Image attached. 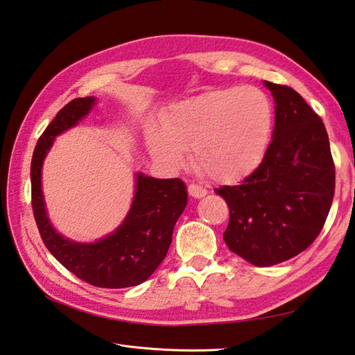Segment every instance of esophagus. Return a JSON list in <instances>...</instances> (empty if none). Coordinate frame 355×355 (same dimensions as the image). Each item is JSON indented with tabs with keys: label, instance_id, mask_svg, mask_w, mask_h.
Wrapping results in <instances>:
<instances>
[{
	"label": "esophagus",
	"instance_id": "34e87169",
	"mask_svg": "<svg viewBox=\"0 0 355 355\" xmlns=\"http://www.w3.org/2000/svg\"><path fill=\"white\" fill-rule=\"evenodd\" d=\"M187 192H189V196L193 197V198H203L207 191L205 189V187H201L198 184H189L187 186Z\"/></svg>",
	"mask_w": 355,
	"mask_h": 355
}]
</instances>
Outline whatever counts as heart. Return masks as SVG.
I'll return each instance as SVG.
<instances>
[{"mask_svg":"<svg viewBox=\"0 0 355 355\" xmlns=\"http://www.w3.org/2000/svg\"><path fill=\"white\" fill-rule=\"evenodd\" d=\"M274 109L263 90L243 86L211 90L180 101L162 116V132H148L150 155L169 168L193 163L214 182H240L266 157Z\"/></svg>","mask_w":355,"mask_h":355,"instance_id":"heart-1","label":"heart"}]
</instances>
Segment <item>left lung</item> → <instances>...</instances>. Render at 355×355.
<instances>
[{
  "label": "left lung",
  "mask_w": 355,
  "mask_h": 355,
  "mask_svg": "<svg viewBox=\"0 0 355 355\" xmlns=\"http://www.w3.org/2000/svg\"><path fill=\"white\" fill-rule=\"evenodd\" d=\"M263 85L275 103L266 157L241 184L215 192L229 206L227 248L255 266H272L303 252L320 234L336 169L322 118L293 87Z\"/></svg>",
  "instance_id": "8db88e82"
}]
</instances>
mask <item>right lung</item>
Wrapping results in <instances>:
<instances>
[{
	"instance_id": "1",
	"label": "right lung",
	"mask_w": 355,
	"mask_h": 355,
	"mask_svg": "<svg viewBox=\"0 0 355 355\" xmlns=\"http://www.w3.org/2000/svg\"><path fill=\"white\" fill-rule=\"evenodd\" d=\"M95 103V96L72 100L40 137L31 166L35 221L46 248L78 279L98 288L137 286L154 274L168 254L173 226L187 205V191L182 180L154 178L137 172L134 200L123 223L94 243L62 237L51 223L46 209L41 172L47 152L55 137L76 126Z\"/></svg>"
}]
</instances>
